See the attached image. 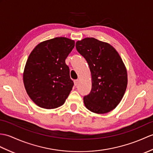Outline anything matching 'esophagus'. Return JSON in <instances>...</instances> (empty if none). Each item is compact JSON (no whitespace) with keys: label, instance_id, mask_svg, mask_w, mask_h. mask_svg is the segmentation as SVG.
Segmentation results:
<instances>
[{"label":"esophagus","instance_id":"esophagus-1","mask_svg":"<svg viewBox=\"0 0 153 153\" xmlns=\"http://www.w3.org/2000/svg\"><path fill=\"white\" fill-rule=\"evenodd\" d=\"M78 83H79V79H76V80H74V85H78Z\"/></svg>","mask_w":153,"mask_h":153}]
</instances>
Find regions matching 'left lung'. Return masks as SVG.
Instances as JSON below:
<instances>
[{"label": "left lung", "instance_id": "1", "mask_svg": "<svg viewBox=\"0 0 153 153\" xmlns=\"http://www.w3.org/2000/svg\"><path fill=\"white\" fill-rule=\"evenodd\" d=\"M77 51L87 60L92 76L90 93L83 97L85 107L102 114L115 109L127 87V72L115 49L94 38L77 41Z\"/></svg>", "mask_w": 153, "mask_h": 153}]
</instances>
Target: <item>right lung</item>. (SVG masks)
<instances>
[{"mask_svg": "<svg viewBox=\"0 0 153 153\" xmlns=\"http://www.w3.org/2000/svg\"><path fill=\"white\" fill-rule=\"evenodd\" d=\"M74 46V40L57 37L41 42L30 53L23 82L28 95L39 107L56 108L68 98L74 82L65 60Z\"/></svg>", "mask_w": 153, "mask_h": 153, "instance_id": "obj_1", "label": "right lung"}]
</instances>
